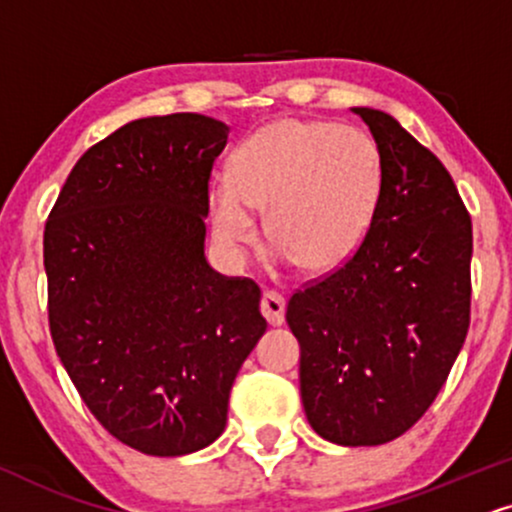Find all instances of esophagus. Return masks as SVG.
<instances>
[{
    "label": "esophagus",
    "mask_w": 512,
    "mask_h": 512,
    "mask_svg": "<svg viewBox=\"0 0 512 512\" xmlns=\"http://www.w3.org/2000/svg\"><path fill=\"white\" fill-rule=\"evenodd\" d=\"M261 313L270 325H282V320H285V299H282V294L266 289L261 299Z\"/></svg>",
    "instance_id": "esophagus-1"
}]
</instances>
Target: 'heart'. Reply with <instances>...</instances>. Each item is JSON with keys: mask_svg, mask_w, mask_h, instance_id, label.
<instances>
[{"mask_svg": "<svg viewBox=\"0 0 512 512\" xmlns=\"http://www.w3.org/2000/svg\"><path fill=\"white\" fill-rule=\"evenodd\" d=\"M227 185L208 194L213 230L227 249L256 246L249 211L270 213V242L308 273H327L349 261L368 235L382 194V161L363 132L282 118L239 144Z\"/></svg>", "mask_w": 512, "mask_h": 512, "instance_id": "obj_1", "label": "heart"}]
</instances>
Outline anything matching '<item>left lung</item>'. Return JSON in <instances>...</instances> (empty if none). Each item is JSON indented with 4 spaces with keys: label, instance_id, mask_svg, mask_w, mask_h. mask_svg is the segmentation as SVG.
<instances>
[{
    "label": "left lung",
    "instance_id": "8db88e82",
    "mask_svg": "<svg viewBox=\"0 0 512 512\" xmlns=\"http://www.w3.org/2000/svg\"><path fill=\"white\" fill-rule=\"evenodd\" d=\"M353 111L377 142L380 204L356 254L289 296L287 323L313 430L380 446L425 415L468 337L472 220L430 149L389 113Z\"/></svg>",
    "mask_w": 512,
    "mask_h": 512
}]
</instances>
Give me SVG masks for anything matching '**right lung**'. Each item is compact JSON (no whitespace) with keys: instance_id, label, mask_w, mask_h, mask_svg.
<instances>
[{"instance_id":"1","label":"right lung","mask_w":512,"mask_h":512,"mask_svg":"<svg viewBox=\"0 0 512 512\" xmlns=\"http://www.w3.org/2000/svg\"><path fill=\"white\" fill-rule=\"evenodd\" d=\"M225 123L132 121L75 163L44 225L56 353L111 437L185 456L225 430L239 368L266 332L261 287L204 258Z\"/></svg>"}]
</instances>
